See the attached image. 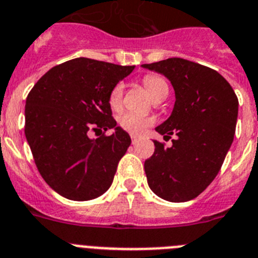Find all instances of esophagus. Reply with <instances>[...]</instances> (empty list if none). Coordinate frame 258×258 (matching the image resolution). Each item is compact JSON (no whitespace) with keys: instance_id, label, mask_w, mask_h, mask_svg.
Returning <instances> with one entry per match:
<instances>
[{"instance_id":"obj_1","label":"esophagus","mask_w":258,"mask_h":258,"mask_svg":"<svg viewBox=\"0 0 258 258\" xmlns=\"http://www.w3.org/2000/svg\"><path fill=\"white\" fill-rule=\"evenodd\" d=\"M131 139H132V144H136V143L139 142V138H138V136L131 135Z\"/></svg>"}]
</instances>
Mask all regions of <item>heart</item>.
<instances>
[{"mask_svg": "<svg viewBox=\"0 0 258 258\" xmlns=\"http://www.w3.org/2000/svg\"><path fill=\"white\" fill-rule=\"evenodd\" d=\"M143 86L147 89L149 96L152 97L153 101L161 100V98L166 97L169 93V86L167 83L157 75H145L143 78ZM122 97H123V86L122 84H116L111 89L110 95H109V105L113 110H119L122 106ZM118 123L123 130H126L130 134L134 135H140L148 127L153 123V119L151 118H144V116H139L135 114H122L118 118Z\"/></svg>", "mask_w": 258, "mask_h": 258, "instance_id": "1", "label": "heart"}]
</instances>
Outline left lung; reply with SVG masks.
I'll return each mask as SVG.
<instances>
[{"instance_id":"left-lung-1","label":"left lung","mask_w":258,"mask_h":258,"mask_svg":"<svg viewBox=\"0 0 258 258\" xmlns=\"http://www.w3.org/2000/svg\"><path fill=\"white\" fill-rule=\"evenodd\" d=\"M142 67L166 76L175 91L171 115L156 131L176 135L170 148L154 140L144 163L148 185L163 200L184 203L214 180L234 140L239 101L232 87L216 70L183 58Z\"/></svg>"}]
</instances>
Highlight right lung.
<instances>
[{
	"label": "right lung",
	"instance_id": "1",
	"mask_svg": "<svg viewBox=\"0 0 258 258\" xmlns=\"http://www.w3.org/2000/svg\"><path fill=\"white\" fill-rule=\"evenodd\" d=\"M134 69L75 58L50 69L27 96L24 134L36 166L69 200L96 199L113 183L131 138L111 116L109 95ZM98 128L114 132L89 138Z\"/></svg>",
	"mask_w": 258,
	"mask_h": 258
}]
</instances>
